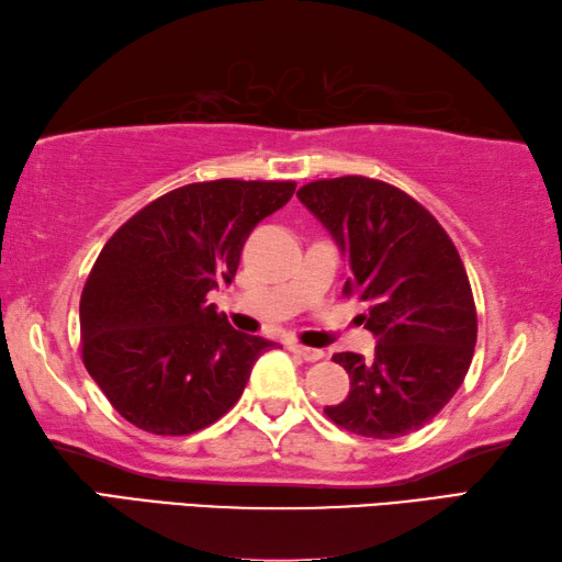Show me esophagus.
I'll use <instances>...</instances> for the list:
<instances>
[{"instance_id":"1","label":"esophagus","mask_w":562,"mask_h":562,"mask_svg":"<svg viewBox=\"0 0 562 562\" xmlns=\"http://www.w3.org/2000/svg\"><path fill=\"white\" fill-rule=\"evenodd\" d=\"M290 350H292V353H294L296 358H302V360H306V362H314V360H322V358H324V350L306 348V346H300V344H292Z\"/></svg>"}]
</instances>
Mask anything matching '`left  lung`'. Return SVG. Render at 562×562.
I'll list each match as a JSON object with an SVG mask.
<instances>
[{
	"label": "left lung",
	"mask_w": 562,
	"mask_h": 562,
	"mask_svg": "<svg viewBox=\"0 0 562 562\" xmlns=\"http://www.w3.org/2000/svg\"><path fill=\"white\" fill-rule=\"evenodd\" d=\"M300 202L348 260L344 294L366 302L375 358L336 353L348 397L324 414L350 434L400 438L428 424L463 384L475 353L477 312L453 240L426 209L362 175L304 184Z\"/></svg>",
	"instance_id": "8db88e82"
}]
</instances>
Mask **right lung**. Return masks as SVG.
Wrapping results in <instances>:
<instances>
[{"mask_svg": "<svg viewBox=\"0 0 562 562\" xmlns=\"http://www.w3.org/2000/svg\"><path fill=\"white\" fill-rule=\"evenodd\" d=\"M296 182L212 180L158 196L99 252L80 300L82 360L140 431L187 436L238 402L270 340L240 334L206 294L231 284L246 238Z\"/></svg>", "mask_w": 562, "mask_h": 562, "instance_id": "obj_1", "label": "right lung"}]
</instances>
